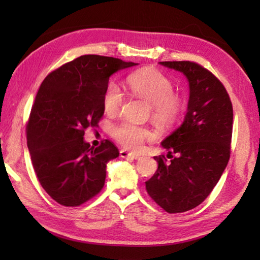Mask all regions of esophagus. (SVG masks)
<instances>
[{
  "label": "esophagus",
  "mask_w": 260,
  "mask_h": 260,
  "mask_svg": "<svg viewBox=\"0 0 260 260\" xmlns=\"http://www.w3.org/2000/svg\"><path fill=\"white\" fill-rule=\"evenodd\" d=\"M119 154H120V157H123V158H132V159H137V158H140V155H139V154L127 152L126 150H120Z\"/></svg>",
  "instance_id": "obj_1"
}]
</instances>
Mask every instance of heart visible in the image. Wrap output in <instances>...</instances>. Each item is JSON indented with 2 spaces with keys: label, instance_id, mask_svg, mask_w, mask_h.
<instances>
[{
  "label": "heart",
  "instance_id": "b5f03b06",
  "mask_svg": "<svg viewBox=\"0 0 260 260\" xmlns=\"http://www.w3.org/2000/svg\"><path fill=\"white\" fill-rule=\"evenodd\" d=\"M127 84L134 95L151 104L152 119L158 125L169 126L175 123L183 110V101L173 93V82L156 69H142L127 77ZM124 102V93L112 82L103 96V106L108 115L117 114ZM114 139L128 150H140L146 140L153 137L145 126L121 121L114 127Z\"/></svg>",
  "mask_w": 260,
  "mask_h": 260
}]
</instances>
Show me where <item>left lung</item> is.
<instances>
[{
	"label": "left lung",
	"instance_id": "left-lung-1",
	"mask_svg": "<svg viewBox=\"0 0 260 260\" xmlns=\"http://www.w3.org/2000/svg\"><path fill=\"white\" fill-rule=\"evenodd\" d=\"M159 64L186 77L190 96L183 123L161 143L171 161L164 155L154 156L158 168L145 185L159 207L179 213L202 203L227 167L233 104L220 80L202 66L191 61Z\"/></svg>",
	"mask_w": 260,
	"mask_h": 260
}]
</instances>
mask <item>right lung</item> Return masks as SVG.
<instances>
[{"label":"right lung","instance_id":"add662e5","mask_svg":"<svg viewBox=\"0 0 260 260\" xmlns=\"http://www.w3.org/2000/svg\"><path fill=\"white\" fill-rule=\"evenodd\" d=\"M139 63L86 54L49 74L39 88L26 125L33 169L43 189L64 207L98 194L107 163L119 155L112 142L90 146L85 129L98 126L109 77Z\"/></svg>","mask_w":260,"mask_h":260}]
</instances>
